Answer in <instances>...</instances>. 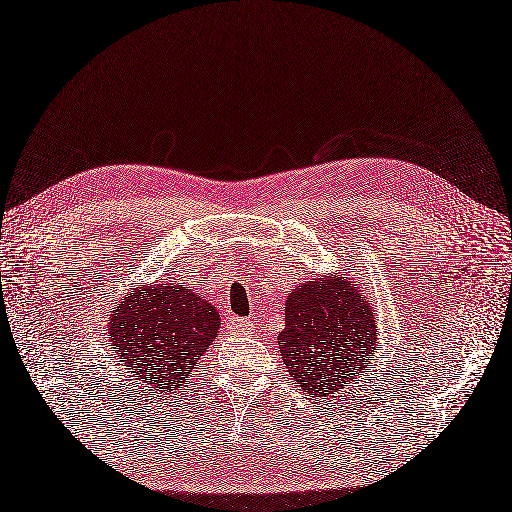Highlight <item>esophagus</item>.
<instances>
[{
	"label": "esophagus",
	"mask_w": 512,
	"mask_h": 512,
	"mask_svg": "<svg viewBox=\"0 0 512 512\" xmlns=\"http://www.w3.org/2000/svg\"><path fill=\"white\" fill-rule=\"evenodd\" d=\"M239 334H252L256 330V324L252 320H233L231 324Z\"/></svg>",
	"instance_id": "1"
}]
</instances>
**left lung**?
Returning a JSON list of instances; mask_svg holds the SVG:
<instances>
[{"mask_svg": "<svg viewBox=\"0 0 512 512\" xmlns=\"http://www.w3.org/2000/svg\"><path fill=\"white\" fill-rule=\"evenodd\" d=\"M377 341L373 298L354 277L326 273L288 294L286 328L277 345L288 373L307 394L324 398L358 381Z\"/></svg>", "mask_w": 512, "mask_h": 512, "instance_id": "left-lung-1", "label": "left lung"}]
</instances>
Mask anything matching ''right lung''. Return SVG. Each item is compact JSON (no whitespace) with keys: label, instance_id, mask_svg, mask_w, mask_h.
Masks as SVG:
<instances>
[{"label":"right lung","instance_id":"right-lung-1","mask_svg":"<svg viewBox=\"0 0 512 512\" xmlns=\"http://www.w3.org/2000/svg\"><path fill=\"white\" fill-rule=\"evenodd\" d=\"M220 313L175 281L131 288L108 317L112 354L154 392H173L214 343Z\"/></svg>","mask_w":512,"mask_h":512}]
</instances>
